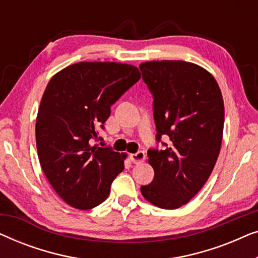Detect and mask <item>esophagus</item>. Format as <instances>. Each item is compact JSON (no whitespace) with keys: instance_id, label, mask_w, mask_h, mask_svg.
<instances>
[{"instance_id":"1","label":"esophagus","mask_w":258,"mask_h":258,"mask_svg":"<svg viewBox=\"0 0 258 258\" xmlns=\"http://www.w3.org/2000/svg\"><path fill=\"white\" fill-rule=\"evenodd\" d=\"M130 160L134 164H140L146 160V154H144V151H137L136 154H130Z\"/></svg>"}]
</instances>
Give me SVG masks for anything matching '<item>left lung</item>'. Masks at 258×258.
Instances as JSON below:
<instances>
[{
	"mask_svg": "<svg viewBox=\"0 0 258 258\" xmlns=\"http://www.w3.org/2000/svg\"><path fill=\"white\" fill-rule=\"evenodd\" d=\"M154 97L156 141L168 135L164 150H148L153 182L141 186L148 202L162 209L184 206L202 189L216 164L224 124V103L215 77L185 61L140 64Z\"/></svg>",
	"mask_w": 258,
	"mask_h": 258,
	"instance_id": "obj_1",
	"label": "left lung"
}]
</instances>
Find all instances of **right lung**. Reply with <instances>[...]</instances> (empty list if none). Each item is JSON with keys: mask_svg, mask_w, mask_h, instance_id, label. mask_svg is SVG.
I'll return each mask as SVG.
<instances>
[{"mask_svg": "<svg viewBox=\"0 0 258 258\" xmlns=\"http://www.w3.org/2000/svg\"><path fill=\"white\" fill-rule=\"evenodd\" d=\"M140 79L132 64L79 62L49 81L35 126L38 160L56 194L73 208L101 204L124 169L125 154L93 146V140L111 105Z\"/></svg>", "mask_w": 258, "mask_h": 258, "instance_id": "add662e5", "label": "right lung"}]
</instances>
